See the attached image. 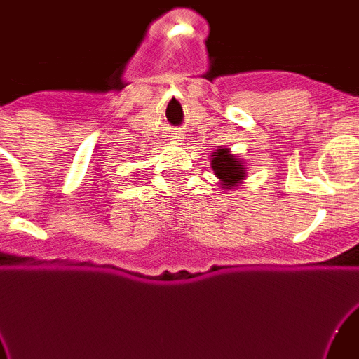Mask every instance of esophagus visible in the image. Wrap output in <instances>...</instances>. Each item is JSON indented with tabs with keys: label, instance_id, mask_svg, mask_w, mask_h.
Here are the masks:
<instances>
[{
	"label": "esophagus",
	"instance_id": "1",
	"mask_svg": "<svg viewBox=\"0 0 359 359\" xmlns=\"http://www.w3.org/2000/svg\"><path fill=\"white\" fill-rule=\"evenodd\" d=\"M177 140H182V136H180V137H177Z\"/></svg>",
	"mask_w": 359,
	"mask_h": 359
}]
</instances>
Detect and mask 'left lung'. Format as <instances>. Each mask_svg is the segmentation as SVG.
Returning <instances> with one entry per match:
<instances>
[{"label":"left lung","mask_w":359,"mask_h":359,"mask_svg":"<svg viewBox=\"0 0 359 359\" xmlns=\"http://www.w3.org/2000/svg\"><path fill=\"white\" fill-rule=\"evenodd\" d=\"M212 167L215 175L223 182V187H233L245 179V167L241 161H238L235 156L229 154V149H218L215 152L212 161Z\"/></svg>","instance_id":"obj_1"}]
</instances>
